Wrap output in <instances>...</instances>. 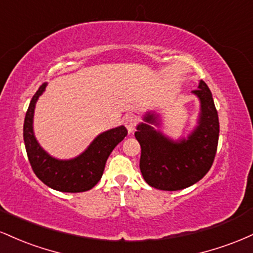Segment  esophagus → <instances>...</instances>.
<instances>
[{
	"label": "esophagus",
	"instance_id": "1",
	"mask_svg": "<svg viewBox=\"0 0 253 253\" xmlns=\"http://www.w3.org/2000/svg\"><path fill=\"white\" fill-rule=\"evenodd\" d=\"M135 125H136V117H134V115H127V117L125 118V126H126L128 133H132L133 130L135 129Z\"/></svg>",
	"mask_w": 253,
	"mask_h": 253
}]
</instances>
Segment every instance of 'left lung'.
<instances>
[{"instance_id": "obj_1", "label": "left lung", "mask_w": 253, "mask_h": 253, "mask_svg": "<svg viewBox=\"0 0 253 253\" xmlns=\"http://www.w3.org/2000/svg\"><path fill=\"white\" fill-rule=\"evenodd\" d=\"M193 94L200 101L197 124L187 138L175 139L155 126H161V115L147 112L144 123L134 133L141 147L140 171L151 187L175 191L199 182L211 169L219 140V118L210 88L200 81Z\"/></svg>"}]
</instances>
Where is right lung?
<instances>
[{
	"label": "right lung",
	"mask_w": 253,
	"mask_h": 253,
	"mask_svg": "<svg viewBox=\"0 0 253 253\" xmlns=\"http://www.w3.org/2000/svg\"><path fill=\"white\" fill-rule=\"evenodd\" d=\"M43 83L32 97L25 117L24 140L32 169L38 178L52 189L63 193H82L97 184L103 175L104 165L112 151L127 135L125 126H118L100 133L80 156L58 159L38 143L33 130L34 109L38 98L45 91Z\"/></svg>",
	"instance_id": "add662e5"
}]
</instances>
